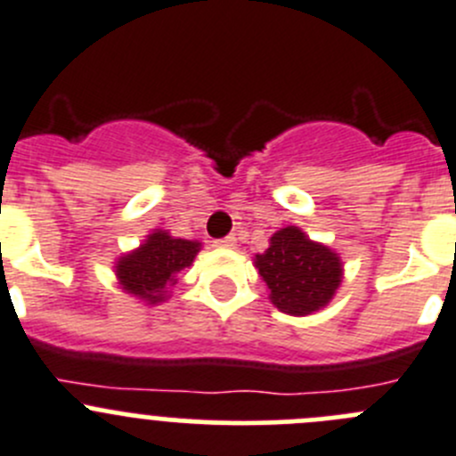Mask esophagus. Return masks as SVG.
<instances>
[{
  "mask_svg": "<svg viewBox=\"0 0 456 456\" xmlns=\"http://www.w3.org/2000/svg\"><path fill=\"white\" fill-rule=\"evenodd\" d=\"M216 246L219 248H237V237H225V240H219L216 241Z\"/></svg>",
  "mask_w": 456,
  "mask_h": 456,
  "instance_id": "1",
  "label": "esophagus"
}]
</instances>
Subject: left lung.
<instances>
[{
	"label": "left lung",
	"mask_w": 456,
	"mask_h": 456,
	"mask_svg": "<svg viewBox=\"0 0 456 456\" xmlns=\"http://www.w3.org/2000/svg\"><path fill=\"white\" fill-rule=\"evenodd\" d=\"M255 268L266 281L273 306L296 318L324 309L345 275L340 255L297 225L280 228L268 240V248L255 255Z\"/></svg>",
	"instance_id": "left-lung-1"
}]
</instances>
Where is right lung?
I'll list each match as a JSON object with an SVG mask.
<instances>
[{"mask_svg": "<svg viewBox=\"0 0 456 456\" xmlns=\"http://www.w3.org/2000/svg\"><path fill=\"white\" fill-rule=\"evenodd\" d=\"M201 241L172 237L167 231H151L138 248L123 253L114 264L116 280L127 296L154 306L166 302L176 275L192 266Z\"/></svg>", "mask_w": 456, "mask_h": 456, "instance_id": "right-lung-1", "label": "right lung"}]
</instances>
